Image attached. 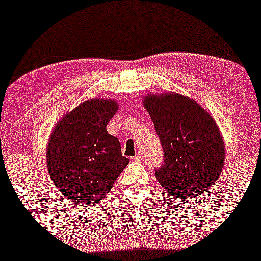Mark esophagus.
Here are the masks:
<instances>
[{
  "mask_svg": "<svg viewBox=\"0 0 261 261\" xmlns=\"http://www.w3.org/2000/svg\"><path fill=\"white\" fill-rule=\"evenodd\" d=\"M131 161H132V162H141V161H143L142 154H137V155H135V157H132V158H131Z\"/></svg>",
  "mask_w": 261,
  "mask_h": 261,
  "instance_id": "34e87169",
  "label": "esophagus"
}]
</instances>
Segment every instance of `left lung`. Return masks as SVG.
I'll use <instances>...</instances> for the list:
<instances>
[{"label": "left lung", "instance_id": "left-lung-1", "mask_svg": "<svg viewBox=\"0 0 261 261\" xmlns=\"http://www.w3.org/2000/svg\"><path fill=\"white\" fill-rule=\"evenodd\" d=\"M149 112L164 150L155 178L174 198L200 196L216 184L225 163V144L215 118L196 100L177 92L150 93Z\"/></svg>", "mask_w": 261, "mask_h": 261}]
</instances>
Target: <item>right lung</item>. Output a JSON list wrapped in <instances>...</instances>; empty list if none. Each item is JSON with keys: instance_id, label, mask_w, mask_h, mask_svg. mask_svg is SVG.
Listing matches in <instances>:
<instances>
[{"instance_id": "obj_1", "label": "right lung", "mask_w": 261, "mask_h": 261, "mask_svg": "<svg viewBox=\"0 0 261 261\" xmlns=\"http://www.w3.org/2000/svg\"><path fill=\"white\" fill-rule=\"evenodd\" d=\"M117 110L114 99L85 100L58 120L50 134L46 166L68 200L81 205L102 200L129 164L118 139L107 131Z\"/></svg>"}]
</instances>
